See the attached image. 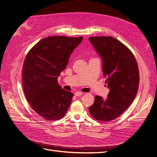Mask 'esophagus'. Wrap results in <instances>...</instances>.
Wrapping results in <instances>:
<instances>
[{
	"instance_id": "34e87169",
	"label": "esophagus",
	"mask_w": 157,
	"mask_h": 157,
	"mask_svg": "<svg viewBox=\"0 0 157 157\" xmlns=\"http://www.w3.org/2000/svg\"><path fill=\"white\" fill-rule=\"evenodd\" d=\"M82 92H77L75 93V96H82Z\"/></svg>"
}]
</instances>
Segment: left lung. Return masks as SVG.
Listing matches in <instances>:
<instances>
[{"label": "left lung", "instance_id": "left-lung-1", "mask_svg": "<svg viewBox=\"0 0 157 157\" xmlns=\"http://www.w3.org/2000/svg\"><path fill=\"white\" fill-rule=\"evenodd\" d=\"M94 49L101 57L103 73L109 89L107 98L96 96L89 107L96 120L109 122L115 119L129 107L138 90V66L132 52L112 36L90 37Z\"/></svg>", "mask_w": 157, "mask_h": 157}]
</instances>
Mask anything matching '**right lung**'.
<instances>
[{
	"label": "right lung",
	"instance_id": "1",
	"mask_svg": "<svg viewBox=\"0 0 157 157\" xmlns=\"http://www.w3.org/2000/svg\"><path fill=\"white\" fill-rule=\"evenodd\" d=\"M83 37L53 36L42 39L28 52L23 65V88L37 114L48 121L63 118L73 94L61 88L58 77Z\"/></svg>",
	"mask_w": 157,
	"mask_h": 157
}]
</instances>
